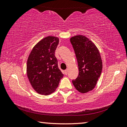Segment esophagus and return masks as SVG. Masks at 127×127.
<instances>
[{"label": "esophagus", "instance_id": "34e87169", "mask_svg": "<svg viewBox=\"0 0 127 127\" xmlns=\"http://www.w3.org/2000/svg\"><path fill=\"white\" fill-rule=\"evenodd\" d=\"M64 74H65V75H67L68 74V70H65V71H64Z\"/></svg>", "mask_w": 127, "mask_h": 127}]
</instances>
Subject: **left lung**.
<instances>
[{"label": "left lung", "mask_w": 127, "mask_h": 127, "mask_svg": "<svg viewBox=\"0 0 127 127\" xmlns=\"http://www.w3.org/2000/svg\"><path fill=\"white\" fill-rule=\"evenodd\" d=\"M78 62L79 74L72 83L77 91L82 94L93 90L102 69L99 51L92 41L86 36L77 35L70 38Z\"/></svg>", "instance_id": "1"}]
</instances>
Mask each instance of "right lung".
Segmentation results:
<instances>
[{
  "label": "right lung",
  "instance_id": "add662e5",
  "mask_svg": "<svg viewBox=\"0 0 127 127\" xmlns=\"http://www.w3.org/2000/svg\"><path fill=\"white\" fill-rule=\"evenodd\" d=\"M59 41V38L55 36L42 38L33 47L28 58V78L33 89L39 94H52L64 76L55 57Z\"/></svg>",
  "mask_w": 127,
  "mask_h": 127
}]
</instances>
